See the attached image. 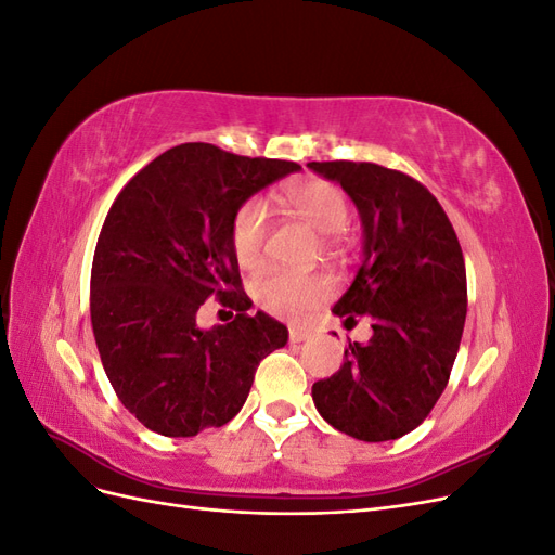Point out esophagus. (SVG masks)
Masks as SVG:
<instances>
[{
	"label": "esophagus",
	"mask_w": 555,
	"mask_h": 555,
	"mask_svg": "<svg viewBox=\"0 0 555 555\" xmlns=\"http://www.w3.org/2000/svg\"><path fill=\"white\" fill-rule=\"evenodd\" d=\"M310 338V331H306V328H296V326H292L289 328V340L292 343H306Z\"/></svg>",
	"instance_id": "obj_1"
}]
</instances>
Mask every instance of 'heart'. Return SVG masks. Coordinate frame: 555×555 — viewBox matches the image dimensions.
<instances>
[{"instance_id":"obj_1","label":"heart","mask_w":555,"mask_h":555,"mask_svg":"<svg viewBox=\"0 0 555 555\" xmlns=\"http://www.w3.org/2000/svg\"><path fill=\"white\" fill-rule=\"evenodd\" d=\"M284 201L300 220L324 236L340 233L349 222V201L343 188L331 180L310 178L298 182L284 192ZM268 229H271V220H268L266 204L259 198L245 201L233 212L229 241L233 257L243 268H257L261 263ZM251 292L266 312L284 319H304L331 298L333 282L324 273L306 275L273 268V271H266L255 280Z\"/></svg>"}]
</instances>
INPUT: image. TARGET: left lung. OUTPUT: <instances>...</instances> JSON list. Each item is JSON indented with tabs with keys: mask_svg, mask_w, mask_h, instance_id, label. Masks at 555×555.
<instances>
[{
	"mask_svg": "<svg viewBox=\"0 0 555 555\" xmlns=\"http://www.w3.org/2000/svg\"><path fill=\"white\" fill-rule=\"evenodd\" d=\"M343 184L363 222V259L333 312L373 317V338L312 384L317 412L363 442L398 440L435 408L467 314L463 249L444 208L412 176L373 162H310Z\"/></svg>",
	"mask_w": 555,
	"mask_h": 555,
	"instance_id": "1",
	"label": "left lung"
}]
</instances>
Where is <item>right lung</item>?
<instances>
[{"instance_id":"1","label":"right lung","mask_w":555,"mask_h":555,"mask_svg":"<svg viewBox=\"0 0 555 555\" xmlns=\"http://www.w3.org/2000/svg\"><path fill=\"white\" fill-rule=\"evenodd\" d=\"M296 162L243 157L210 143L166 150L117 194L99 233L90 317L99 357L122 405L166 438L231 422L287 326L249 314L229 227L245 201ZM215 295L236 311L212 332L195 324Z\"/></svg>"}]
</instances>
